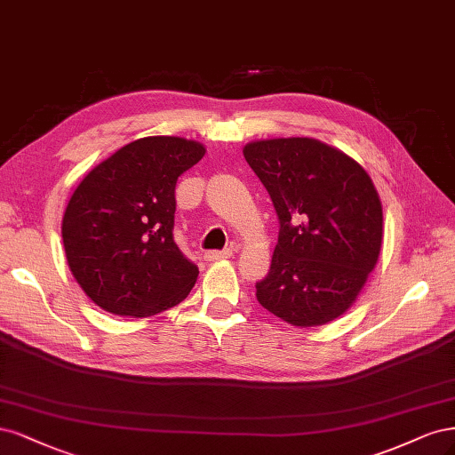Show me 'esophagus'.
<instances>
[{"label":"esophagus","instance_id":"obj_1","mask_svg":"<svg viewBox=\"0 0 455 455\" xmlns=\"http://www.w3.org/2000/svg\"><path fill=\"white\" fill-rule=\"evenodd\" d=\"M232 255H234L232 249H223V251H208L206 260H223V259H230Z\"/></svg>","mask_w":455,"mask_h":455}]
</instances>
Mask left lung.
Listing matches in <instances>:
<instances>
[{
	"mask_svg": "<svg viewBox=\"0 0 455 455\" xmlns=\"http://www.w3.org/2000/svg\"><path fill=\"white\" fill-rule=\"evenodd\" d=\"M280 221L262 307L297 327L325 325L357 299L382 247V204L354 158L310 138L245 145Z\"/></svg>",
	"mask_w": 455,
	"mask_h": 455,
	"instance_id": "1",
	"label": "left lung"
}]
</instances>
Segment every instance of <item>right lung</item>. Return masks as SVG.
<instances>
[{"label":"right lung","mask_w":455,"mask_h":455,"mask_svg":"<svg viewBox=\"0 0 455 455\" xmlns=\"http://www.w3.org/2000/svg\"><path fill=\"white\" fill-rule=\"evenodd\" d=\"M206 149L170 136L124 145L79 183L62 221L69 270L100 307L149 317L187 299L198 267L173 240L175 183Z\"/></svg>","instance_id":"right-lung-1"}]
</instances>
